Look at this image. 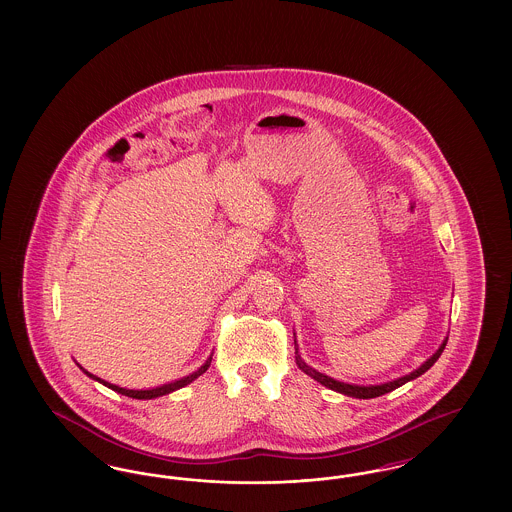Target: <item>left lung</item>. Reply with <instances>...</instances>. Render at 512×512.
I'll list each match as a JSON object with an SVG mask.
<instances>
[{"label": "left lung", "mask_w": 512, "mask_h": 512, "mask_svg": "<svg viewBox=\"0 0 512 512\" xmlns=\"http://www.w3.org/2000/svg\"><path fill=\"white\" fill-rule=\"evenodd\" d=\"M445 343H447V341H443L438 351H436V353H434V355H432L424 365L413 370L411 374H407V376H403V378H397V380L388 382V384H380V386H353V384H343V382H338V380H334V378H330V376H326V374H320V372H317L315 368H311V366L307 365V363L301 359V355H299V351H297V349H295V363H297V366H299L305 374H309L311 378H315L317 382H320V384H322V386H326V388H330V390L340 391V393L347 395V397L372 399V397H380V395H384V393H390V391L397 390L399 386H403V384L411 382L414 378H418L420 374H424L430 366H434V363L438 361L439 355H441V353H443V349H445ZM295 345H297V343H295Z\"/></svg>", "instance_id": "8db88e82"}]
</instances>
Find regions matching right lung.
Listing matches in <instances>:
<instances>
[{
	"label": "right lung",
	"mask_w": 512,
	"mask_h": 512,
	"mask_svg": "<svg viewBox=\"0 0 512 512\" xmlns=\"http://www.w3.org/2000/svg\"><path fill=\"white\" fill-rule=\"evenodd\" d=\"M211 365V357L207 359V363L201 366L197 372L194 374H190V376H186V378H182V380H176V382H171V384H165V386H161V388H153V390H126V388H119V386H115V384H109V382H105V380H101V378H96L94 374H90V372H86L84 368V372L90 376V378H94V380H98L101 382L103 386H107V388H111L113 391H117V393H122V395H126V397H132V399H153V397H161V395H167V393H171L174 390H180V388H184V386H188L190 382H194L197 376H201L207 368Z\"/></svg>",
	"instance_id": "1"
}]
</instances>
